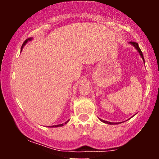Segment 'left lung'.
Returning a JSON list of instances; mask_svg holds the SVG:
<instances>
[{"label":"left lung","instance_id":"obj_1","mask_svg":"<svg viewBox=\"0 0 159 159\" xmlns=\"http://www.w3.org/2000/svg\"><path fill=\"white\" fill-rule=\"evenodd\" d=\"M130 43L131 44H132V45H134V48H135L138 51V52H139V54H140V56H141V57H142V59L143 60V61H144V57H143V53H142V52H141V50H140V48H139V45H138V44L137 43H135V42H130ZM101 120V121H102L103 123H108V124H114V123H110V122H107V121H105V120Z\"/></svg>","mask_w":159,"mask_h":159}]
</instances>
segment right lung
I'll return each instance as SVG.
<instances>
[{
  "mask_svg": "<svg viewBox=\"0 0 159 159\" xmlns=\"http://www.w3.org/2000/svg\"><path fill=\"white\" fill-rule=\"evenodd\" d=\"M29 40H31V38H29V39H26V40H25V42H24V43H23L22 46H21V51L22 50V48H23V46H24V45H25V44H26V43H27V42L29 41ZM68 123V121H67V122H66L65 124H66V123ZM62 125H63V124H60V125H52V126H49V127H59V126H62Z\"/></svg>",
  "mask_w": 159,
  "mask_h": 159,
  "instance_id": "add662e5",
  "label": "right lung"
}]
</instances>
